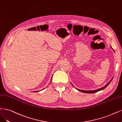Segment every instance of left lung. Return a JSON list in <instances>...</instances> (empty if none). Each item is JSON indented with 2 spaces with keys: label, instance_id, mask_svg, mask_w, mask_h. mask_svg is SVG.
Instances as JSON below:
<instances>
[{
  "label": "left lung",
  "instance_id": "obj_1",
  "mask_svg": "<svg viewBox=\"0 0 122 122\" xmlns=\"http://www.w3.org/2000/svg\"><path fill=\"white\" fill-rule=\"evenodd\" d=\"M112 48V47H111ZM113 50V49H112ZM112 79L110 81V82H108L105 86H103V87H102V88H99V89H97V90H94V91H83V90H80V89H77V88H76L77 89L78 91H79V92H83V93H95V92H99V91H102V89H105L108 85H109L110 83V82H111V81L112 80Z\"/></svg>",
  "mask_w": 122,
  "mask_h": 122
}]
</instances>
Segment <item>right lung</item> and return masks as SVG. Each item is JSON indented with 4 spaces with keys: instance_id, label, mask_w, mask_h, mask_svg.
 <instances>
[{
    "instance_id": "right-lung-1",
    "label": "right lung",
    "mask_w": 122,
    "mask_h": 122,
    "mask_svg": "<svg viewBox=\"0 0 122 122\" xmlns=\"http://www.w3.org/2000/svg\"><path fill=\"white\" fill-rule=\"evenodd\" d=\"M38 91H35V92H37Z\"/></svg>"
}]
</instances>
